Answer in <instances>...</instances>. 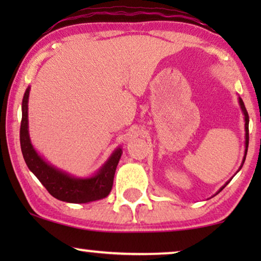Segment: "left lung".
Returning a JSON list of instances; mask_svg holds the SVG:
<instances>
[{"instance_id": "left-lung-1", "label": "left lung", "mask_w": 261, "mask_h": 261, "mask_svg": "<svg viewBox=\"0 0 261 261\" xmlns=\"http://www.w3.org/2000/svg\"><path fill=\"white\" fill-rule=\"evenodd\" d=\"M239 105H240V108H241V110H242V113H244V116H245V132H246V141H245V145H246V149H245V155H244V160H242V165H244V163H245V159H246V154H247V148H248V140H249V137H248V122H249V117H248V113H247V110H246V107H245V105H244V101H242V99L239 97ZM242 167V166H241ZM240 167V169H241ZM228 183H229V181H228ZM228 183H226L223 185L222 188L220 189V191H222L223 189H224V187H226V185L228 184ZM219 191V192H220Z\"/></svg>"}]
</instances>
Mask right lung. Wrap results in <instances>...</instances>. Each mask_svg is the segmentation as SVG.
Returning <instances> with one entry per match:
<instances>
[{"label":"right lung","instance_id":"1","mask_svg":"<svg viewBox=\"0 0 261 261\" xmlns=\"http://www.w3.org/2000/svg\"><path fill=\"white\" fill-rule=\"evenodd\" d=\"M30 87L22 99V120L20 127L21 151L28 169L35 174L53 197L69 203H88L105 198L113 188L114 174L122 154L116 148L97 173L89 178H76L46 163L35 151L28 133V97Z\"/></svg>","mask_w":261,"mask_h":261}]
</instances>
